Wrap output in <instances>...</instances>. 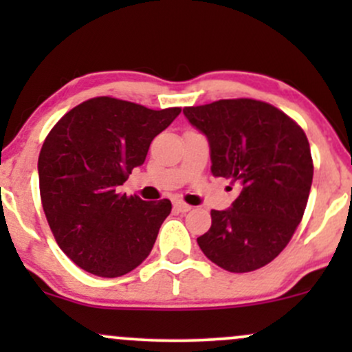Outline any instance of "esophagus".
I'll list each match as a JSON object with an SVG mask.
<instances>
[{"label":"esophagus","instance_id":"34e87169","mask_svg":"<svg viewBox=\"0 0 352 352\" xmlns=\"http://www.w3.org/2000/svg\"><path fill=\"white\" fill-rule=\"evenodd\" d=\"M173 208H175L177 212H180V213H187V212H190V210H192V207H190V205L184 204V201H180V200L173 201Z\"/></svg>","mask_w":352,"mask_h":352}]
</instances>
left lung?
I'll list each match as a JSON object with an SVG mask.
<instances>
[{
  "instance_id": "8db88e82",
  "label": "left lung",
  "mask_w": 352,
  "mask_h": 352,
  "mask_svg": "<svg viewBox=\"0 0 352 352\" xmlns=\"http://www.w3.org/2000/svg\"><path fill=\"white\" fill-rule=\"evenodd\" d=\"M207 137L213 177L240 185L227 210H212V227L197 238L210 261L232 273L268 265L283 252L308 204L313 160L302 129L280 109L253 99L185 107Z\"/></svg>"
}]
</instances>
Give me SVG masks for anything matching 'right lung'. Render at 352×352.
<instances>
[{"mask_svg":"<svg viewBox=\"0 0 352 352\" xmlns=\"http://www.w3.org/2000/svg\"><path fill=\"white\" fill-rule=\"evenodd\" d=\"M180 111L96 98L71 109L46 137L38 160L43 210L59 248L79 268L117 278L148 256L170 200L145 201L117 188Z\"/></svg>","mask_w":352,"mask_h":352,"instance_id":"add662e5","label":"right lung"}]
</instances>
